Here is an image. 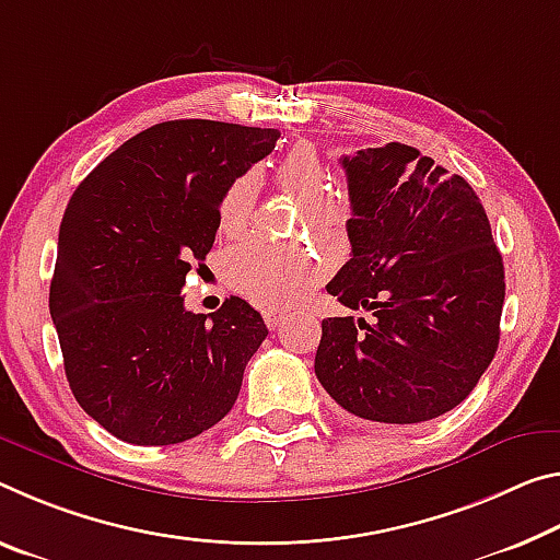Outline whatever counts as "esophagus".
<instances>
[{"label": "esophagus", "instance_id": "esophagus-1", "mask_svg": "<svg viewBox=\"0 0 560 560\" xmlns=\"http://www.w3.org/2000/svg\"><path fill=\"white\" fill-rule=\"evenodd\" d=\"M283 318H287V312H283V308H277V306L264 308V322H266V326H269V328L281 326Z\"/></svg>", "mask_w": 560, "mask_h": 560}]
</instances>
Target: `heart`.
<instances>
[{"label":"heart","instance_id":"obj_1","mask_svg":"<svg viewBox=\"0 0 560 560\" xmlns=\"http://www.w3.org/2000/svg\"><path fill=\"white\" fill-rule=\"evenodd\" d=\"M283 191L304 201L312 232L324 242H339L351 224V201L331 194L334 176L314 147L299 144L279 159L273 168ZM259 174L244 172L221 194L217 219L226 236H242L252 221ZM322 261L308 248H281L266 242H246L236 246L226 259L229 283L256 304H283L312 289L322 279Z\"/></svg>","mask_w":560,"mask_h":560}]
</instances>
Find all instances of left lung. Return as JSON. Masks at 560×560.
<instances>
[{
  "label": "left lung",
  "instance_id": "left-lung-1",
  "mask_svg": "<svg viewBox=\"0 0 560 560\" xmlns=\"http://www.w3.org/2000/svg\"><path fill=\"white\" fill-rule=\"evenodd\" d=\"M341 166L351 259L326 291L376 318H324L316 378L363 421L439 419L474 392L499 349L503 259L483 203L464 176L398 141Z\"/></svg>",
  "mask_w": 560,
  "mask_h": 560
}]
</instances>
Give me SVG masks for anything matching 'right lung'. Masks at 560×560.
<instances>
[{
  "label": "right lung",
  "mask_w": 560,
  "mask_h": 560,
  "mask_svg": "<svg viewBox=\"0 0 560 560\" xmlns=\"http://www.w3.org/2000/svg\"><path fill=\"white\" fill-rule=\"evenodd\" d=\"M277 139V129L226 121L154 124L69 199L49 314L69 388L112 436L182 443L236 404L269 328L238 296L211 316L186 312L182 287L214 244L221 194Z\"/></svg>",
  "instance_id": "right-lung-1"
}]
</instances>
